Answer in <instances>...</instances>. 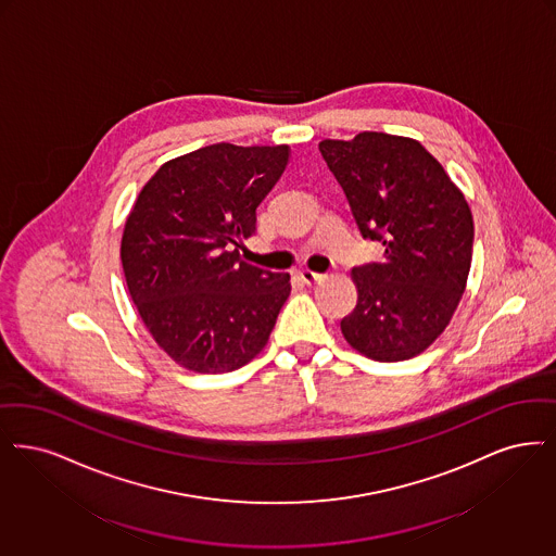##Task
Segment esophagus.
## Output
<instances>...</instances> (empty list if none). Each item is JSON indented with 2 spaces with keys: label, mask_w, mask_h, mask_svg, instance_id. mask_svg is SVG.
<instances>
[{
  "label": "esophagus",
  "mask_w": 556,
  "mask_h": 556,
  "mask_svg": "<svg viewBox=\"0 0 556 556\" xmlns=\"http://www.w3.org/2000/svg\"><path fill=\"white\" fill-rule=\"evenodd\" d=\"M299 276H301V280L305 282V285H315V282H321L324 280V274H317L314 269H301L299 271Z\"/></svg>",
  "instance_id": "esophagus-1"
}]
</instances>
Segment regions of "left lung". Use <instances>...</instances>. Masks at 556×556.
I'll return each mask as SVG.
<instances>
[{
    "mask_svg": "<svg viewBox=\"0 0 556 556\" xmlns=\"http://www.w3.org/2000/svg\"><path fill=\"white\" fill-rule=\"evenodd\" d=\"M319 151L349 199L363 239L382 262L353 267L357 305L342 317L346 342L374 362H405L434 342L465 292L473 217L432 153L415 139L359 132Z\"/></svg>",
    "mask_w": 556,
    "mask_h": 556,
    "instance_id": "left-lung-1",
    "label": "left lung"
}]
</instances>
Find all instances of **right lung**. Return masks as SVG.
<instances>
[{
  "instance_id": "1",
  "label": "right lung",
  "mask_w": 556,
  "mask_h": 556,
  "mask_svg": "<svg viewBox=\"0 0 556 556\" xmlns=\"http://www.w3.org/2000/svg\"><path fill=\"white\" fill-rule=\"evenodd\" d=\"M289 146L201 147L169 160L137 197L121 260L132 303L178 365L224 374L267 344L290 294L287 271L239 260Z\"/></svg>"
}]
</instances>
